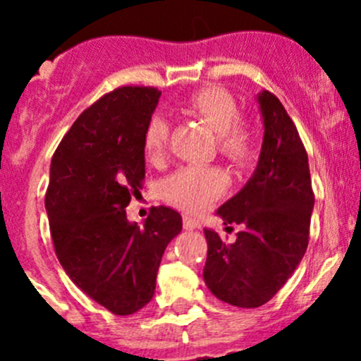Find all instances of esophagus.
<instances>
[{
	"instance_id": "esophagus-1",
	"label": "esophagus",
	"mask_w": 361,
	"mask_h": 361,
	"mask_svg": "<svg viewBox=\"0 0 361 361\" xmlns=\"http://www.w3.org/2000/svg\"><path fill=\"white\" fill-rule=\"evenodd\" d=\"M183 227L187 228V231H195V228L201 227V224H199L197 218L192 216V214H185V216H183Z\"/></svg>"
}]
</instances>
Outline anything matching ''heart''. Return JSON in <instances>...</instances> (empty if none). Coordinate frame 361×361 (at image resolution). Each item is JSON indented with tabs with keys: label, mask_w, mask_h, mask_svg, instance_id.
Returning a JSON list of instances; mask_svg holds the SVG:
<instances>
[{
	"label": "heart",
	"mask_w": 361,
	"mask_h": 361,
	"mask_svg": "<svg viewBox=\"0 0 361 361\" xmlns=\"http://www.w3.org/2000/svg\"><path fill=\"white\" fill-rule=\"evenodd\" d=\"M188 111L202 118L218 134V147L235 164H248L255 155L253 130L239 118L235 97L224 87H204L187 99ZM169 120L166 115H154L145 129V155L152 162L166 157L169 141ZM227 178L224 171L209 166H187L169 176L164 183V195L174 206L185 211L206 209L224 192Z\"/></svg>",
	"instance_id": "1"
}]
</instances>
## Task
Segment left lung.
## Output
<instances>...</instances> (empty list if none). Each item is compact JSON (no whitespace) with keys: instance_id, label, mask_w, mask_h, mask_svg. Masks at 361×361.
Masks as SVG:
<instances>
[{"instance_id":"1","label":"left lung","mask_w":361,"mask_h":361,"mask_svg":"<svg viewBox=\"0 0 361 361\" xmlns=\"http://www.w3.org/2000/svg\"><path fill=\"white\" fill-rule=\"evenodd\" d=\"M257 101L264 120L257 169L216 211L225 225H241L243 231L227 245L204 228L207 288L220 300L248 309L271 300L300 264L314 207L307 154L297 127L274 94L262 90Z\"/></svg>"}]
</instances>
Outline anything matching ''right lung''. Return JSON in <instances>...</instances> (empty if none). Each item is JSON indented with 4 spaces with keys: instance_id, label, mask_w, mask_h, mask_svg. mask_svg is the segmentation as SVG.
<instances>
[{
    "instance_id": "add662e5",
    "label": "right lung",
    "mask_w": 361,
    "mask_h": 361,
    "mask_svg": "<svg viewBox=\"0 0 361 361\" xmlns=\"http://www.w3.org/2000/svg\"><path fill=\"white\" fill-rule=\"evenodd\" d=\"M154 87H120L87 108L57 147L45 207L57 258L73 283L113 314L152 300L164 250L181 232L171 207L143 225L126 207L145 180L143 136L159 104Z\"/></svg>"
}]
</instances>
